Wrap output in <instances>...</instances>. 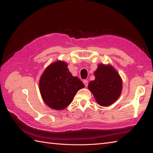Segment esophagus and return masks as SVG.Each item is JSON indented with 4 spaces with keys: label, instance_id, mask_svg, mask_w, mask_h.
<instances>
[{
    "label": "esophagus",
    "instance_id": "1",
    "mask_svg": "<svg viewBox=\"0 0 153 153\" xmlns=\"http://www.w3.org/2000/svg\"><path fill=\"white\" fill-rule=\"evenodd\" d=\"M83 83H84V85H85V87H87V85H88V81L85 79V80H83Z\"/></svg>",
    "mask_w": 153,
    "mask_h": 153
}]
</instances>
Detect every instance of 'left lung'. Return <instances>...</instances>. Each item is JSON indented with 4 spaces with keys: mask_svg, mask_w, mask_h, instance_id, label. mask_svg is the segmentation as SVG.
Instances as JSON below:
<instances>
[{
    "mask_svg": "<svg viewBox=\"0 0 153 153\" xmlns=\"http://www.w3.org/2000/svg\"><path fill=\"white\" fill-rule=\"evenodd\" d=\"M95 79L89 83L88 89L98 105L108 106L121 95L122 80L120 74L110 64H99L94 72Z\"/></svg>",
    "mask_w": 153,
    "mask_h": 153,
    "instance_id": "1",
    "label": "left lung"
}]
</instances>
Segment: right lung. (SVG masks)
Segmentation results:
<instances>
[{"instance_id":"obj_1","label":"right lung","mask_w":153,"mask_h":153,"mask_svg":"<svg viewBox=\"0 0 153 153\" xmlns=\"http://www.w3.org/2000/svg\"><path fill=\"white\" fill-rule=\"evenodd\" d=\"M85 87L77 77H74L64 61L51 64L43 71L39 80V91L47 105L61 110L70 105L75 95Z\"/></svg>"}]
</instances>
